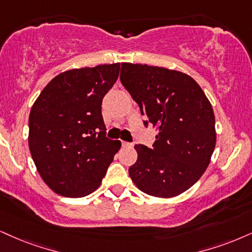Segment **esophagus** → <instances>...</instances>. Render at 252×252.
Instances as JSON below:
<instances>
[{"instance_id":"obj_1","label":"esophagus","mask_w":252,"mask_h":252,"mask_svg":"<svg viewBox=\"0 0 252 252\" xmlns=\"http://www.w3.org/2000/svg\"><path fill=\"white\" fill-rule=\"evenodd\" d=\"M121 145H123V147H132V144H129V142H126V141H121Z\"/></svg>"}]
</instances>
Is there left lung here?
<instances>
[{
  "label": "left lung",
  "instance_id": "obj_1",
  "mask_svg": "<svg viewBox=\"0 0 252 252\" xmlns=\"http://www.w3.org/2000/svg\"><path fill=\"white\" fill-rule=\"evenodd\" d=\"M121 84L158 131L153 148L135 145L128 173L155 197H174L198 181L216 145L215 116L200 85L188 74L146 64L121 63Z\"/></svg>",
  "mask_w": 252,
  "mask_h": 252
}]
</instances>
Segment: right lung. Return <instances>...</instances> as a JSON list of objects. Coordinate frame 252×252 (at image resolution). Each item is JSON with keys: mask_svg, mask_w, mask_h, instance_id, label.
<instances>
[{"mask_svg": "<svg viewBox=\"0 0 252 252\" xmlns=\"http://www.w3.org/2000/svg\"><path fill=\"white\" fill-rule=\"evenodd\" d=\"M120 63L65 71L43 89L29 116V148L40 178L56 194L84 197L100 186L120 150L107 139L101 101Z\"/></svg>", "mask_w": 252, "mask_h": 252, "instance_id": "obj_1", "label": "right lung"}]
</instances>
